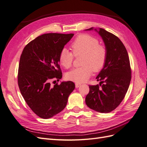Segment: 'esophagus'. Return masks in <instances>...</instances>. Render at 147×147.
I'll return each instance as SVG.
<instances>
[{
  "label": "esophagus",
  "mask_w": 147,
  "mask_h": 147,
  "mask_svg": "<svg viewBox=\"0 0 147 147\" xmlns=\"http://www.w3.org/2000/svg\"><path fill=\"white\" fill-rule=\"evenodd\" d=\"M80 86H81V84H80V83H77V82H76V83H75V86H76V88L80 87Z\"/></svg>",
  "instance_id": "esophagus-1"
}]
</instances>
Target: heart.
<instances>
[{"instance_id":"b5f03b06","label":"heart","mask_w":147,"mask_h":147,"mask_svg":"<svg viewBox=\"0 0 147 147\" xmlns=\"http://www.w3.org/2000/svg\"><path fill=\"white\" fill-rule=\"evenodd\" d=\"M71 48L73 53L65 48L60 52V65L68 69L72 66L74 56H82V66L66 74V77L68 80L77 83L83 82L91 76L92 71L98 73L104 68L107 59V49L105 45L99 43L96 37L89 34L80 35L71 43Z\"/></svg>"}]
</instances>
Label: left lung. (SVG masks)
I'll return each mask as SVG.
<instances>
[{
  "label": "left lung",
  "mask_w": 147,
  "mask_h": 147,
  "mask_svg": "<svg viewBox=\"0 0 147 147\" xmlns=\"http://www.w3.org/2000/svg\"><path fill=\"white\" fill-rule=\"evenodd\" d=\"M98 32L107 47V59L96 78L100 84L89 85V92L85 100L91 109L109 113L115 109L125 97L131 81V70L129 55L121 40L103 28Z\"/></svg>",
  "instance_id": "left-lung-1"
}]
</instances>
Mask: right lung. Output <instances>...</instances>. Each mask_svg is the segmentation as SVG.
Segmentation results:
<instances>
[{
	"instance_id": "right-lung-1",
	"label": "right lung",
	"mask_w": 147,
	"mask_h": 147,
	"mask_svg": "<svg viewBox=\"0 0 147 147\" xmlns=\"http://www.w3.org/2000/svg\"><path fill=\"white\" fill-rule=\"evenodd\" d=\"M73 33H46L28 43L22 51L18 72V85L25 102L40 118L49 119L62 111L75 88L72 81L56 83L62 78L59 55Z\"/></svg>"
}]
</instances>
